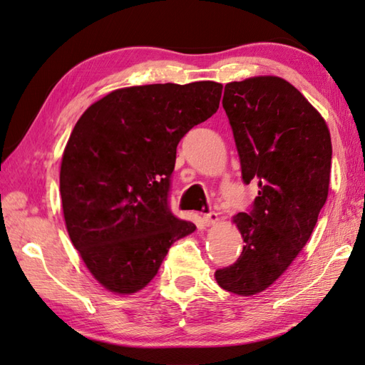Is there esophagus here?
Here are the masks:
<instances>
[{
	"instance_id": "esophagus-1",
	"label": "esophagus",
	"mask_w": 365,
	"mask_h": 365,
	"mask_svg": "<svg viewBox=\"0 0 365 365\" xmlns=\"http://www.w3.org/2000/svg\"><path fill=\"white\" fill-rule=\"evenodd\" d=\"M203 222L205 224L210 227V225H214V224H217L219 222V215H217V212H214V211H207V212H203Z\"/></svg>"
}]
</instances>
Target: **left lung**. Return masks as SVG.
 I'll list each match as a JSON object with an SVG mask.
<instances>
[{
	"label": "left lung",
	"instance_id": "8db88e82",
	"mask_svg": "<svg viewBox=\"0 0 365 365\" xmlns=\"http://www.w3.org/2000/svg\"><path fill=\"white\" fill-rule=\"evenodd\" d=\"M222 106L242 181H257L258 197L249 212L233 217L242 254L214 277L230 293L252 296L287 271L314 232L329 190L331 133L312 103L280 77L227 83Z\"/></svg>",
	"mask_w": 365,
	"mask_h": 365
}]
</instances>
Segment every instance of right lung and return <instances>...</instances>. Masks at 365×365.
Listing matches in <instances>:
<instances>
[{"instance_id": "obj_1", "label": "right lung", "mask_w": 365, "mask_h": 365, "mask_svg": "<svg viewBox=\"0 0 365 365\" xmlns=\"http://www.w3.org/2000/svg\"><path fill=\"white\" fill-rule=\"evenodd\" d=\"M222 88L215 81L121 88L77 121L59 172L66 228L108 292H140L172 244L195 232L170 210V178L178 143L217 111Z\"/></svg>"}]
</instances>
